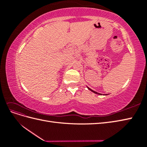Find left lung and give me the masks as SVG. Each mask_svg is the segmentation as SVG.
Instances as JSON below:
<instances>
[{
	"instance_id": "left-lung-1",
	"label": "left lung",
	"mask_w": 147,
	"mask_h": 147,
	"mask_svg": "<svg viewBox=\"0 0 147 147\" xmlns=\"http://www.w3.org/2000/svg\"><path fill=\"white\" fill-rule=\"evenodd\" d=\"M88 88L90 90H91L92 92H93V93H96V94H98V95H101V93H97V92H95V91H93V90H92V89H90L89 87H88Z\"/></svg>"
}]
</instances>
